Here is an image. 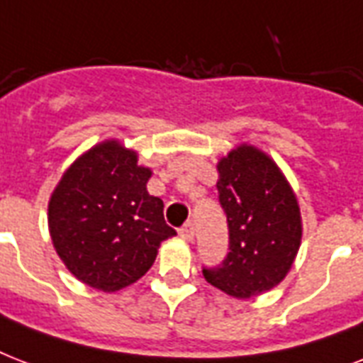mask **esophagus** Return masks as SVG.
Segmentation results:
<instances>
[{
    "mask_svg": "<svg viewBox=\"0 0 363 363\" xmlns=\"http://www.w3.org/2000/svg\"><path fill=\"white\" fill-rule=\"evenodd\" d=\"M181 238L184 239V241H194V224L192 222H186L184 226L181 228Z\"/></svg>",
    "mask_w": 363,
    "mask_h": 363,
    "instance_id": "34e87169",
    "label": "esophagus"
}]
</instances>
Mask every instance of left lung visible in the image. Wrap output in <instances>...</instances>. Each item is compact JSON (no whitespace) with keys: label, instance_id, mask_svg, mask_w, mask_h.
I'll use <instances>...</instances> for the list:
<instances>
[{"label":"left lung","instance_id":"obj_1","mask_svg":"<svg viewBox=\"0 0 363 363\" xmlns=\"http://www.w3.org/2000/svg\"><path fill=\"white\" fill-rule=\"evenodd\" d=\"M216 171L230 252L220 267L203 269L205 281L238 299L269 292L292 269L301 245L298 196L275 160L254 145L232 148Z\"/></svg>","mask_w":363,"mask_h":363}]
</instances>
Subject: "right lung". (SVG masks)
<instances>
[{
    "instance_id": "1",
    "label": "right lung",
    "mask_w": 363,
    "mask_h": 363,
    "mask_svg": "<svg viewBox=\"0 0 363 363\" xmlns=\"http://www.w3.org/2000/svg\"><path fill=\"white\" fill-rule=\"evenodd\" d=\"M137 160V150L105 139L64 171L48 199L56 254L71 275L107 294L139 281L162 241L177 235L164 201L147 190L152 169Z\"/></svg>"
}]
</instances>
